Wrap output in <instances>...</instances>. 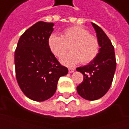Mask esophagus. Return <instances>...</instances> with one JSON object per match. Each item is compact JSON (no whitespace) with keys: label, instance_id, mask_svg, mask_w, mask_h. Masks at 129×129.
<instances>
[{"label":"esophagus","instance_id":"34e87169","mask_svg":"<svg viewBox=\"0 0 129 129\" xmlns=\"http://www.w3.org/2000/svg\"><path fill=\"white\" fill-rule=\"evenodd\" d=\"M74 71H75V68H69V69H68V72L70 73H73Z\"/></svg>","mask_w":129,"mask_h":129}]
</instances>
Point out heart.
Wrapping results in <instances>:
<instances>
[{"label":"heart","mask_w":129,"mask_h":129,"mask_svg":"<svg viewBox=\"0 0 129 129\" xmlns=\"http://www.w3.org/2000/svg\"><path fill=\"white\" fill-rule=\"evenodd\" d=\"M48 46L58 58L61 57L70 46L71 52L61 59L62 63L68 66H73L79 62L87 64L95 59L100 50L98 39L80 26L68 27L63 32L61 37L51 34L48 38Z\"/></svg>","instance_id":"obj_1"}]
</instances>
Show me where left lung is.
<instances>
[{
	"instance_id": "1",
	"label": "left lung",
	"mask_w": 129,
	"mask_h": 129,
	"mask_svg": "<svg viewBox=\"0 0 129 129\" xmlns=\"http://www.w3.org/2000/svg\"><path fill=\"white\" fill-rule=\"evenodd\" d=\"M100 43V50L89 64L76 70L84 75V79L77 87L78 94L85 100L93 101L105 95L110 88L116 69L114 47L111 40L101 27L92 23Z\"/></svg>"
}]
</instances>
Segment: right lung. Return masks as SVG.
Segmentation results:
<instances>
[{
  "label": "right lung",
  "instance_id": "right-lung-1",
  "mask_svg": "<svg viewBox=\"0 0 129 129\" xmlns=\"http://www.w3.org/2000/svg\"><path fill=\"white\" fill-rule=\"evenodd\" d=\"M54 23L39 21L21 35L14 54L16 77L25 95L43 102L55 93L59 78L68 70L60 64L48 46Z\"/></svg>",
  "mask_w": 129,
  "mask_h": 129
}]
</instances>
